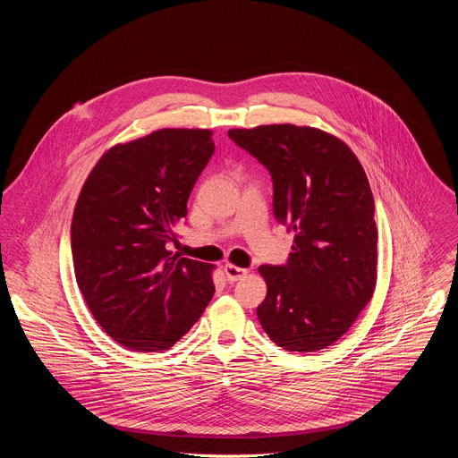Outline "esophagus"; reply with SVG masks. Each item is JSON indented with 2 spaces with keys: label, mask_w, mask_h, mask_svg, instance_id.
Segmentation results:
<instances>
[{
  "label": "esophagus",
  "mask_w": 458,
  "mask_h": 458,
  "mask_svg": "<svg viewBox=\"0 0 458 458\" xmlns=\"http://www.w3.org/2000/svg\"><path fill=\"white\" fill-rule=\"evenodd\" d=\"M223 272H225V276H226V281H228V283L241 281V279H244V277L248 276V270L239 268V267H233V265H225Z\"/></svg>",
  "instance_id": "obj_1"
}]
</instances>
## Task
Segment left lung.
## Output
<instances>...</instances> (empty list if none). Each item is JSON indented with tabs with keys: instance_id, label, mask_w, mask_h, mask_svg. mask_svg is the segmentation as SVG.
Masks as SVG:
<instances>
[{
	"instance_id": "obj_1",
	"label": "left lung",
	"mask_w": 458,
	"mask_h": 458,
	"mask_svg": "<svg viewBox=\"0 0 458 458\" xmlns=\"http://www.w3.org/2000/svg\"><path fill=\"white\" fill-rule=\"evenodd\" d=\"M228 138L267 166L276 219L295 232L283 267H259L268 292L257 317L288 352L339 341L371 301L377 283L375 201L346 143L318 128L263 124Z\"/></svg>"
}]
</instances>
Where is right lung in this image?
<instances>
[{
	"mask_svg": "<svg viewBox=\"0 0 458 458\" xmlns=\"http://www.w3.org/2000/svg\"><path fill=\"white\" fill-rule=\"evenodd\" d=\"M214 150L210 130L163 128L112 147L81 188L71 226L76 281L124 348L168 350L214 297L210 265L168 250Z\"/></svg>",
	"mask_w": 458,
	"mask_h": 458,
	"instance_id": "right-lung-1",
	"label": "right lung"
}]
</instances>
